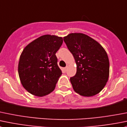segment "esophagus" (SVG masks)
<instances>
[{
	"label": "esophagus",
	"instance_id": "1",
	"mask_svg": "<svg viewBox=\"0 0 127 127\" xmlns=\"http://www.w3.org/2000/svg\"><path fill=\"white\" fill-rule=\"evenodd\" d=\"M67 69H68V66H66V67H64V71L65 72H66V71H67Z\"/></svg>",
	"mask_w": 127,
	"mask_h": 127
}]
</instances>
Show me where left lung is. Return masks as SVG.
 <instances>
[{
  "label": "left lung",
  "mask_w": 127,
  "mask_h": 127,
  "mask_svg": "<svg viewBox=\"0 0 127 127\" xmlns=\"http://www.w3.org/2000/svg\"><path fill=\"white\" fill-rule=\"evenodd\" d=\"M63 40L77 65L76 74L70 78L73 89L85 97L99 93L109 76L106 51L97 41L83 33L69 34Z\"/></svg>",
  "instance_id": "8db88e82"
}]
</instances>
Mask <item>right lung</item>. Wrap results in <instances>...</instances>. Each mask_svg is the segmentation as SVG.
Masks as SVG:
<instances>
[{"label":"right lung","instance_id":"add662e5","mask_svg":"<svg viewBox=\"0 0 127 127\" xmlns=\"http://www.w3.org/2000/svg\"><path fill=\"white\" fill-rule=\"evenodd\" d=\"M63 38L46 35L28 44L22 51L18 71L21 83L32 94L43 97L54 91L62 72L56 53Z\"/></svg>","mask_w":127,"mask_h":127}]
</instances>
